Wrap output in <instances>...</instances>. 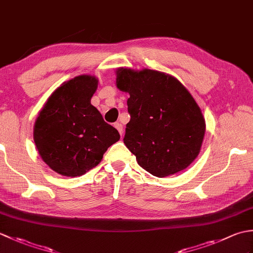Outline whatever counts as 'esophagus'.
<instances>
[{
    "instance_id": "obj_1",
    "label": "esophagus",
    "mask_w": 253,
    "mask_h": 253,
    "mask_svg": "<svg viewBox=\"0 0 253 253\" xmlns=\"http://www.w3.org/2000/svg\"><path fill=\"white\" fill-rule=\"evenodd\" d=\"M114 127L116 128V129L118 130V132H120L121 133V136H123V132H124V129H123V125H122V124L121 123H115L114 124Z\"/></svg>"
}]
</instances>
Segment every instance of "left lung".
Masks as SVG:
<instances>
[{
    "label": "left lung",
    "instance_id": "left-lung-1",
    "mask_svg": "<svg viewBox=\"0 0 253 253\" xmlns=\"http://www.w3.org/2000/svg\"><path fill=\"white\" fill-rule=\"evenodd\" d=\"M116 85L129 93L124 143L150 174L166 177L198 157L206 132L200 107L178 79L144 68H117Z\"/></svg>",
    "mask_w": 253,
    "mask_h": 253
}]
</instances>
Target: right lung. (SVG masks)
<instances>
[{"instance_id":"obj_1","label":"right lung","mask_w":253,"mask_h":253,"mask_svg":"<svg viewBox=\"0 0 253 253\" xmlns=\"http://www.w3.org/2000/svg\"><path fill=\"white\" fill-rule=\"evenodd\" d=\"M98 78L80 75L53 92L38 115L34 140L42 160L57 174L76 177L98 165L120 133L91 104Z\"/></svg>"}]
</instances>
